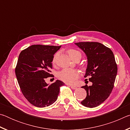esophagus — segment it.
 I'll list each match as a JSON object with an SVG mask.
<instances>
[{
    "mask_svg": "<svg viewBox=\"0 0 130 130\" xmlns=\"http://www.w3.org/2000/svg\"><path fill=\"white\" fill-rule=\"evenodd\" d=\"M70 87L72 89H77V87L76 86H74V85H70Z\"/></svg>",
    "mask_w": 130,
    "mask_h": 130,
    "instance_id": "esophagus-1",
    "label": "esophagus"
}]
</instances>
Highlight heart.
Here are the masks:
<instances>
[{"mask_svg": "<svg viewBox=\"0 0 130 130\" xmlns=\"http://www.w3.org/2000/svg\"><path fill=\"white\" fill-rule=\"evenodd\" d=\"M68 53L72 58H73L74 56L77 54H80L81 56V53L78 51L72 49L68 50ZM58 56V53H56L54 55L53 59V63H56ZM79 76H80V73L78 70L72 69H63L58 73V77L60 80L63 82L70 84L73 83L74 81L76 80L79 77Z\"/></svg>", "mask_w": 130, "mask_h": 130, "instance_id": "1", "label": "heart"}]
</instances>
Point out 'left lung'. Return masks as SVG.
<instances>
[{
    "mask_svg": "<svg viewBox=\"0 0 130 130\" xmlns=\"http://www.w3.org/2000/svg\"><path fill=\"white\" fill-rule=\"evenodd\" d=\"M87 57L88 65L85 77H89L91 86L81 88L87 97L81 102L84 106L98 107L108 98L113 88L118 67L113 52L102 43L96 42L75 43Z\"/></svg>",
    "mask_w": 130,
    "mask_h": 130,
    "instance_id": "left-lung-1",
    "label": "left lung"
}]
</instances>
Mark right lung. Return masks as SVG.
Masks as SVG:
<instances>
[{
	"mask_svg": "<svg viewBox=\"0 0 130 130\" xmlns=\"http://www.w3.org/2000/svg\"><path fill=\"white\" fill-rule=\"evenodd\" d=\"M61 46L34 45L22 50L15 68V74L23 96L37 107L49 106L56 102L60 87L65 84L56 80L52 84L46 78L50 74L54 54Z\"/></svg>",
	"mask_w": 130,
	"mask_h": 130,
	"instance_id": "add662e5",
	"label": "right lung"
}]
</instances>
